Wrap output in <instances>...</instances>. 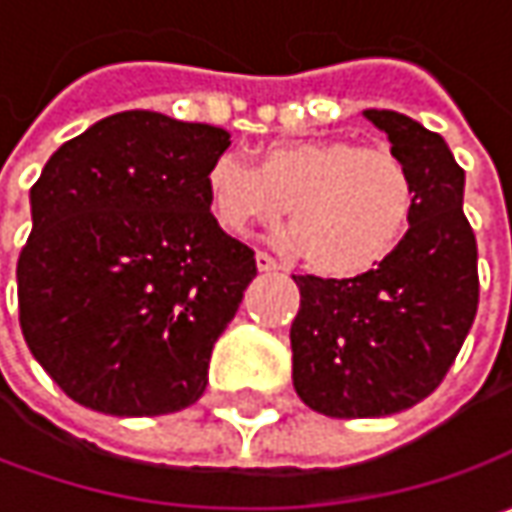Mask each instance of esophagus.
Listing matches in <instances>:
<instances>
[{
	"label": "esophagus",
	"instance_id": "34e87169",
	"mask_svg": "<svg viewBox=\"0 0 512 512\" xmlns=\"http://www.w3.org/2000/svg\"><path fill=\"white\" fill-rule=\"evenodd\" d=\"M256 267H259V273H276L279 270L276 259L267 256V253H256Z\"/></svg>",
	"mask_w": 512,
	"mask_h": 512
}]
</instances>
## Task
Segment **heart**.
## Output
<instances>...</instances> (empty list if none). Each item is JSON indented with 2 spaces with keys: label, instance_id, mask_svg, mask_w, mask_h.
Segmentation results:
<instances>
[{
  "label": "heart",
  "instance_id": "heart-1",
  "mask_svg": "<svg viewBox=\"0 0 512 512\" xmlns=\"http://www.w3.org/2000/svg\"><path fill=\"white\" fill-rule=\"evenodd\" d=\"M219 225L245 236L282 219L290 250L325 279L367 276L402 247L416 216V182L402 159L353 139H290L267 145L250 165L222 153L207 170Z\"/></svg>",
  "mask_w": 512,
  "mask_h": 512
}]
</instances>
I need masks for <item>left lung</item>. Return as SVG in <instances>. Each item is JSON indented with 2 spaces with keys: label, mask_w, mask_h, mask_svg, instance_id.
I'll return each instance as SVG.
<instances>
[{
  "label": "left lung",
  "mask_w": 512,
  "mask_h": 512,
  "mask_svg": "<svg viewBox=\"0 0 512 512\" xmlns=\"http://www.w3.org/2000/svg\"><path fill=\"white\" fill-rule=\"evenodd\" d=\"M416 182L402 247L359 279L293 276V387L333 419L402 413L427 399L459 356L479 307L476 236L464 170L439 133L396 110H364Z\"/></svg>",
  "instance_id": "left-lung-1"
}]
</instances>
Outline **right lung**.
Returning <instances> with one entry per match:
<instances>
[{
    "label": "right lung",
    "mask_w": 512,
    "mask_h": 512,
    "mask_svg": "<svg viewBox=\"0 0 512 512\" xmlns=\"http://www.w3.org/2000/svg\"><path fill=\"white\" fill-rule=\"evenodd\" d=\"M213 125L125 110L65 142L30 187L19 325L82 407L165 416L205 393L216 339L256 276L253 250L210 213Z\"/></svg>",
    "instance_id": "1"
}]
</instances>
